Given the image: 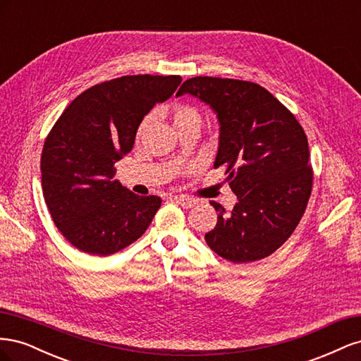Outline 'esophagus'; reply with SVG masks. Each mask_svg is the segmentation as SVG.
<instances>
[{
  "mask_svg": "<svg viewBox=\"0 0 361 361\" xmlns=\"http://www.w3.org/2000/svg\"><path fill=\"white\" fill-rule=\"evenodd\" d=\"M173 200L176 202V203H179V204H182L183 207H191V206H194L195 204V199H192V197H190V195H174L173 197Z\"/></svg>",
  "mask_w": 361,
  "mask_h": 361,
  "instance_id": "1",
  "label": "esophagus"
}]
</instances>
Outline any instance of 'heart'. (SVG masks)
Wrapping results in <instances>:
<instances>
[{
  "label": "heart",
  "mask_w": 361,
  "mask_h": 361,
  "mask_svg": "<svg viewBox=\"0 0 361 361\" xmlns=\"http://www.w3.org/2000/svg\"><path fill=\"white\" fill-rule=\"evenodd\" d=\"M162 114L167 116L171 120V125L174 129H176V133L179 135L185 133H192L197 135L203 122V116L197 108L183 102H176L167 108H164ZM150 123H152V116H146L143 118V122H141L138 126V135L146 133Z\"/></svg>",
  "instance_id": "1"
}]
</instances>
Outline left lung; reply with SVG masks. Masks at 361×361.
Returning a JSON list of instances; mask_svg holds the SVG:
<instances>
[{"label":"left lung","mask_w":361,"mask_h":361,"mask_svg":"<svg viewBox=\"0 0 361 361\" xmlns=\"http://www.w3.org/2000/svg\"><path fill=\"white\" fill-rule=\"evenodd\" d=\"M190 93L215 111L220 143L214 167L238 203L204 235L212 251L233 264L255 262L288 241L307 207L313 171L307 137L298 120L264 87L241 80L195 76L176 96Z\"/></svg>","instance_id":"left-lung-1"}]
</instances>
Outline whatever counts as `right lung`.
I'll return each mask as SVG.
<instances>
[{"label":"right lung","mask_w":361,"mask_h":361,"mask_svg":"<svg viewBox=\"0 0 361 361\" xmlns=\"http://www.w3.org/2000/svg\"><path fill=\"white\" fill-rule=\"evenodd\" d=\"M179 75H128L90 87L69 104L43 145L42 190L61 235L87 255L110 256L146 232L161 206L114 180L141 120L178 89Z\"/></svg>","instance_id":"1"}]
</instances>
